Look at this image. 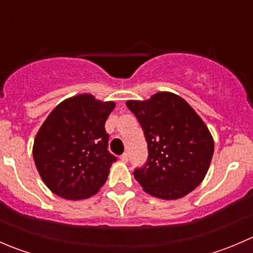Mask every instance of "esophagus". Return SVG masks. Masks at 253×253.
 I'll list each match as a JSON object with an SVG mask.
<instances>
[{"label": "esophagus", "mask_w": 253, "mask_h": 253, "mask_svg": "<svg viewBox=\"0 0 253 253\" xmlns=\"http://www.w3.org/2000/svg\"><path fill=\"white\" fill-rule=\"evenodd\" d=\"M120 159H121V162L127 163V162H128V155H127L126 153H124V154H122L121 157H120Z\"/></svg>", "instance_id": "1"}]
</instances>
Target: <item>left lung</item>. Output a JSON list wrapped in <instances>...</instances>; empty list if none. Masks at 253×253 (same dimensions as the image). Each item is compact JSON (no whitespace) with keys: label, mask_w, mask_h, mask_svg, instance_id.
Here are the masks:
<instances>
[{"label":"left lung","mask_w":253,"mask_h":253,"mask_svg":"<svg viewBox=\"0 0 253 253\" xmlns=\"http://www.w3.org/2000/svg\"><path fill=\"white\" fill-rule=\"evenodd\" d=\"M144 132L148 159L134 169L143 190L162 200H177L203 181L214 153L209 129L196 111L178 95L168 91L149 100H129Z\"/></svg>","instance_id":"8db88e82"}]
</instances>
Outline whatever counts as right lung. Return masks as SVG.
Listing matches in <instances>:
<instances>
[{"instance_id":"obj_1","label":"right lung","mask_w":253,"mask_h":253,"mask_svg":"<svg viewBox=\"0 0 253 253\" xmlns=\"http://www.w3.org/2000/svg\"><path fill=\"white\" fill-rule=\"evenodd\" d=\"M112 101L81 94L58 104L38 131L35 165L45 185L66 200H84L105 183L116 157L108 150L105 122Z\"/></svg>"}]
</instances>
